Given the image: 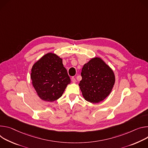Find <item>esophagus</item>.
<instances>
[{
  "mask_svg": "<svg viewBox=\"0 0 148 148\" xmlns=\"http://www.w3.org/2000/svg\"><path fill=\"white\" fill-rule=\"evenodd\" d=\"M71 80H72V82H73V83H74V84L76 82V79H75V77H73L71 78Z\"/></svg>",
  "mask_w": 148,
  "mask_h": 148,
  "instance_id": "1",
  "label": "esophagus"
}]
</instances>
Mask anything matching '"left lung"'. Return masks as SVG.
Instances as JSON below:
<instances>
[{
  "label": "left lung",
  "instance_id": "obj_1",
  "mask_svg": "<svg viewBox=\"0 0 148 148\" xmlns=\"http://www.w3.org/2000/svg\"><path fill=\"white\" fill-rule=\"evenodd\" d=\"M81 76L80 89L85 99L93 103L106 99L115 83L113 70L99 57L92 58L84 65Z\"/></svg>",
  "mask_w": 148,
  "mask_h": 148
}]
</instances>
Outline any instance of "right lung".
<instances>
[{
  "label": "right lung",
  "instance_id": "add662e5",
  "mask_svg": "<svg viewBox=\"0 0 148 148\" xmlns=\"http://www.w3.org/2000/svg\"><path fill=\"white\" fill-rule=\"evenodd\" d=\"M30 79L38 96L45 102H54L63 93L71 83L62 59L49 52L33 65Z\"/></svg>",
  "mask_w": 148,
  "mask_h": 148
}]
</instances>
